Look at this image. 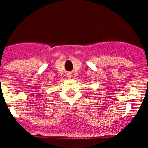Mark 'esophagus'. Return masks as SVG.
I'll use <instances>...</instances> for the list:
<instances>
[{
	"instance_id": "1",
	"label": "esophagus",
	"mask_w": 148,
	"mask_h": 148,
	"mask_svg": "<svg viewBox=\"0 0 148 148\" xmlns=\"http://www.w3.org/2000/svg\"><path fill=\"white\" fill-rule=\"evenodd\" d=\"M68 77H69V78H70V77H71V75H70V74H68Z\"/></svg>"
}]
</instances>
